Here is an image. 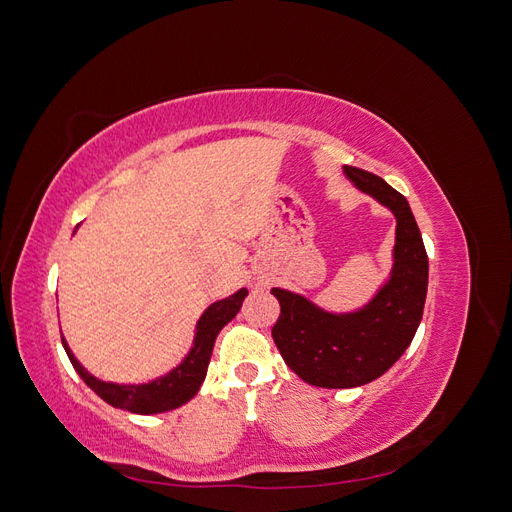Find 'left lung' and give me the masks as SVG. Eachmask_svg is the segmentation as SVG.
<instances>
[{
	"label": "left lung",
	"instance_id": "8db88e82",
	"mask_svg": "<svg viewBox=\"0 0 512 512\" xmlns=\"http://www.w3.org/2000/svg\"><path fill=\"white\" fill-rule=\"evenodd\" d=\"M346 179L395 218L393 267L365 305L331 312L286 288H271L280 318L271 331L286 365L322 389H354L389 371L410 346L427 297L429 260L406 196L384 179L344 166Z\"/></svg>",
	"mask_w": 512,
	"mask_h": 512
}]
</instances>
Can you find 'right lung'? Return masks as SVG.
<instances>
[{
  "label": "right lung",
  "mask_w": 512,
  "mask_h": 512,
  "mask_svg": "<svg viewBox=\"0 0 512 512\" xmlns=\"http://www.w3.org/2000/svg\"><path fill=\"white\" fill-rule=\"evenodd\" d=\"M245 297H247V288H239L237 292H232L230 297L211 303L196 322L192 346H190V352L183 356V361L177 367L166 371L164 376H158L156 380H149V382H138V384L106 382L94 374H89V371L81 365V361L76 359L74 352L70 350L64 335H61V342H64L66 354L70 363L74 365L76 374H79L89 389L98 397H102L106 404L134 412V414H160V412H168L188 404V401L198 393L207 376L215 337H218V333L226 327V324L239 314Z\"/></svg>",
  "instance_id": "obj_1"
}]
</instances>
